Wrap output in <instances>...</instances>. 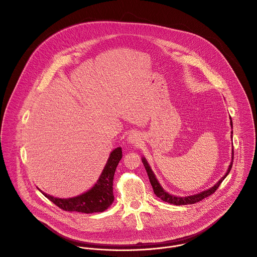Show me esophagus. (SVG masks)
I'll list each match as a JSON object with an SVG mask.
<instances>
[{"mask_svg":"<svg viewBox=\"0 0 257 257\" xmlns=\"http://www.w3.org/2000/svg\"><path fill=\"white\" fill-rule=\"evenodd\" d=\"M126 141H127L128 144H131L133 146H138L139 143L141 142V137H140V135L138 133L134 132V133L130 134V136L127 137Z\"/></svg>","mask_w":257,"mask_h":257,"instance_id":"obj_1","label":"esophagus"}]
</instances>
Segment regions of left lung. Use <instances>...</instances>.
Segmentation results:
<instances>
[{"label":"left lung","instance_id":"8db88e82","mask_svg":"<svg viewBox=\"0 0 257 257\" xmlns=\"http://www.w3.org/2000/svg\"><path fill=\"white\" fill-rule=\"evenodd\" d=\"M230 125L232 127V120H231V117H230ZM231 138H232V131H231ZM233 156H234V153H233V149H232V160H231V163L229 165V168L226 171V173L224 174L223 177H221L219 179V181L214 185L212 186L211 188L207 189V190H204L198 194H194V195H189V196H185V197H179V196H174V195H171L169 192H167L163 187L162 185L160 184V182L158 181L155 173L152 171L150 165L148 164V162L146 161L145 158L142 159L143 163H144V166L146 168V171L148 172V175H149V178H150V181H151V184L153 186V189H154V192L155 194L160 197L163 201H166V202H169L171 204H174V205H185V204H193V203H196L200 200H202L203 198L211 195L213 192H215V190L219 187L220 183L222 182V180L227 176V174L229 173V171L231 170V167H232V164H233Z\"/></svg>","mask_w":257,"mask_h":257}]
</instances>
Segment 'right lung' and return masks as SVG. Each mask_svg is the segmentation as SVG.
Segmentation results:
<instances>
[{
    "label": "right lung",
    "instance_id": "1",
    "mask_svg": "<svg viewBox=\"0 0 257 257\" xmlns=\"http://www.w3.org/2000/svg\"><path fill=\"white\" fill-rule=\"evenodd\" d=\"M121 148L113 150L106 162L97 182L85 193L72 198H57L42 191L53 203L66 211H78L83 213L102 212L113 202L112 181L116 167L121 160Z\"/></svg>",
    "mask_w": 257,
    "mask_h": 257
}]
</instances>
